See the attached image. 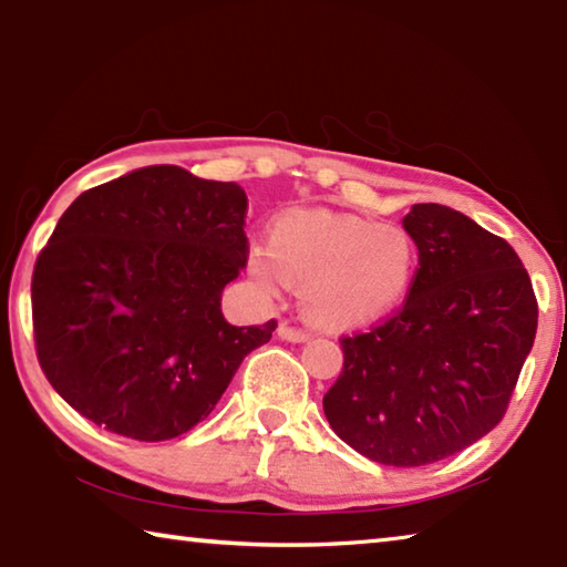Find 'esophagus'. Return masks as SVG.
Wrapping results in <instances>:
<instances>
[{
	"label": "esophagus",
	"mask_w": 567,
	"mask_h": 567,
	"mask_svg": "<svg viewBox=\"0 0 567 567\" xmlns=\"http://www.w3.org/2000/svg\"><path fill=\"white\" fill-rule=\"evenodd\" d=\"M277 334H280L282 340H287V342H307L310 340V334H307L305 330H300V328H290V324H280V328H277Z\"/></svg>",
	"instance_id": "34e87169"
}]
</instances>
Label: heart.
I'll return each mask as SVG.
<instances>
[{
  "instance_id": "b5f03b06",
  "label": "heart",
  "mask_w": 567,
  "mask_h": 567,
  "mask_svg": "<svg viewBox=\"0 0 567 567\" xmlns=\"http://www.w3.org/2000/svg\"><path fill=\"white\" fill-rule=\"evenodd\" d=\"M417 252L398 225L330 209H297L272 227L270 243L247 249V272L265 292L302 287L310 318L330 330L364 328L405 300Z\"/></svg>"
}]
</instances>
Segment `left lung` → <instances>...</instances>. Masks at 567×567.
Segmentation results:
<instances>
[{
	"instance_id": "left-lung-1",
	"label": "left lung",
	"mask_w": 567,
	"mask_h": 567,
	"mask_svg": "<svg viewBox=\"0 0 567 567\" xmlns=\"http://www.w3.org/2000/svg\"><path fill=\"white\" fill-rule=\"evenodd\" d=\"M402 227L420 267L402 310L354 338L322 400L334 435L372 463L420 467L503 420L533 350L537 302L503 237L445 205H412Z\"/></svg>"
}]
</instances>
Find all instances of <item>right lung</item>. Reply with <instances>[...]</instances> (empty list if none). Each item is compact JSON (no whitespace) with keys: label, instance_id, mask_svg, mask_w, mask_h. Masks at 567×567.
I'll return each mask as SVG.
<instances>
[{"label":"right lung","instance_id":"1","mask_svg":"<svg viewBox=\"0 0 567 567\" xmlns=\"http://www.w3.org/2000/svg\"><path fill=\"white\" fill-rule=\"evenodd\" d=\"M247 195L175 165L82 192L32 275L37 358L110 433L172 440L205 420L277 322L235 328L223 290L247 265Z\"/></svg>","mask_w":567,"mask_h":567}]
</instances>
